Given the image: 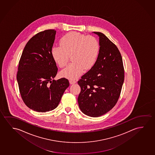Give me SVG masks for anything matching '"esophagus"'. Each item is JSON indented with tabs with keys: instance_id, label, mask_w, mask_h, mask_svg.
Segmentation results:
<instances>
[{
	"instance_id": "obj_1",
	"label": "esophagus",
	"mask_w": 155,
	"mask_h": 155,
	"mask_svg": "<svg viewBox=\"0 0 155 155\" xmlns=\"http://www.w3.org/2000/svg\"><path fill=\"white\" fill-rule=\"evenodd\" d=\"M69 83L70 84H75L76 83V81H74V80H72V79H70V80H69Z\"/></svg>"
}]
</instances>
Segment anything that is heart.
Returning a JSON list of instances; mask_svg holds the SVG:
<instances>
[{"label":"heart","instance_id":"obj_1","mask_svg":"<svg viewBox=\"0 0 155 155\" xmlns=\"http://www.w3.org/2000/svg\"><path fill=\"white\" fill-rule=\"evenodd\" d=\"M99 51L100 44L94 37L71 32L62 37L60 45L52 47L51 55L61 68L67 64L72 55L73 62L60 74L63 77L75 79L83 74L85 69H90L94 65Z\"/></svg>","mask_w":155,"mask_h":155}]
</instances>
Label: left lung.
<instances>
[{"label": "left lung", "instance_id": "left-lung-1", "mask_svg": "<svg viewBox=\"0 0 155 155\" xmlns=\"http://www.w3.org/2000/svg\"><path fill=\"white\" fill-rule=\"evenodd\" d=\"M99 37L100 51L93 67L78 81L81 91L79 107L88 116H101L109 111L118 101L124 81V69L117 46L104 34Z\"/></svg>", "mask_w": 155, "mask_h": 155}]
</instances>
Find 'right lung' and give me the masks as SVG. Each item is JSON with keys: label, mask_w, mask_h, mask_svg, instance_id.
I'll return each instance as SVG.
<instances>
[{"label": "right lung", "mask_w": 155, "mask_h": 155, "mask_svg": "<svg viewBox=\"0 0 155 155\" xmlns=\"http://www.w3.org/2000/svg\"><path fill=\"white\" fill-rule=\"evenodd\" d=\"M56 31L46 30L33 36L21 56L17 81L25 105L37 112H45L58 107L69 86L67 79L54 80L58 72L51 55Z\"/></svg>", "instance_id": "right-lung-1"}]
</instances>
